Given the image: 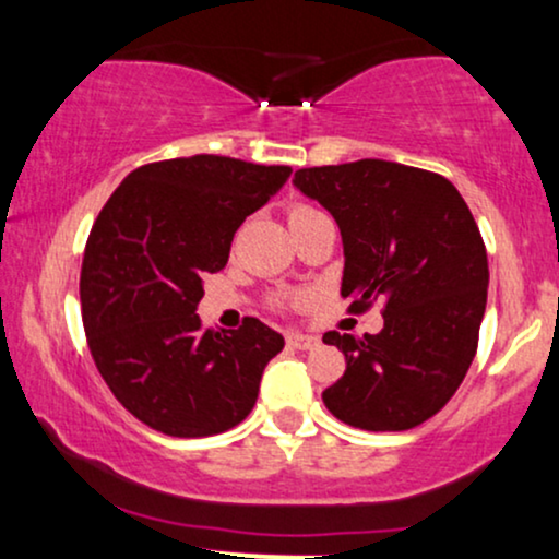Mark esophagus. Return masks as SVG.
<instances>
[{"label":"esophagus","instance_id":"esophagus-1","mask_svg":"<svg viewBox=\"0 0 559 559\" xmlns=\"http://www.w3.org/2000/svg\"><path fill=\"white\" fill-rule=\"evenodd\" d=\"M288 346H294V349H316L320 344L318 336H310V333H288L286 336Z\"/></svg>","mask_w":559,"mask_h":559}]
</instances>
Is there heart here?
<instances>
[{"label": "heart", "instance_id": "heart-1", "mask_svg": "<svg viewBox=\"0 0 559 559\" xmlns=\"http://www.w3.org/2000/svg\"><path fill=\"white\" fill-rule=\"evenodd\" d=\"M310 213H316V210L307 207V204H292V207H288V223L299 221V217H305V215H310Z\"/></svg>", "mask_w": 559, "mask_h": 559}]
</instances>
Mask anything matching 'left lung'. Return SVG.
<instances>
[{
	"mask_svg": "<svg viewBox=\"0 0 559 559\" xmlns=\"http://www.w3.org/2000/svg\"><path fill=\"white\" fill-rule=\"evenodd\" d=\"M344 241L342 297L381 301L383 329L329 331L346 370L323 391L333 418L362 431H407L452 400L478 349L489 262L480 230L444 176L386 159L294 173Z\"/></svg>",
	"mask_w": 559,
	"mask_h": 559,
	"instance_id": "obj_1",
	"label": "left lung"
}]
</instances>
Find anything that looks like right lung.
Instances as JSON below:
<instances>
[{"label": "right lung", "instance_id": "1", "mask_svg": "<svg viewBox=\"0 0 559 559\" xmlns=\"http://www.w3.org/2000/svg\"><path fill=\"white\" fill-rule=\"evenodd\" d=\"M288 176V165L221 155L163 159L128 173L96 215L81 265L83 331L115 400L155 431L199 439L252 413L284 336L258 318L202 329L197 305L236 230Z\"/></svg>", "mask_w": 559, "mask_h": 559}]
</instances>
